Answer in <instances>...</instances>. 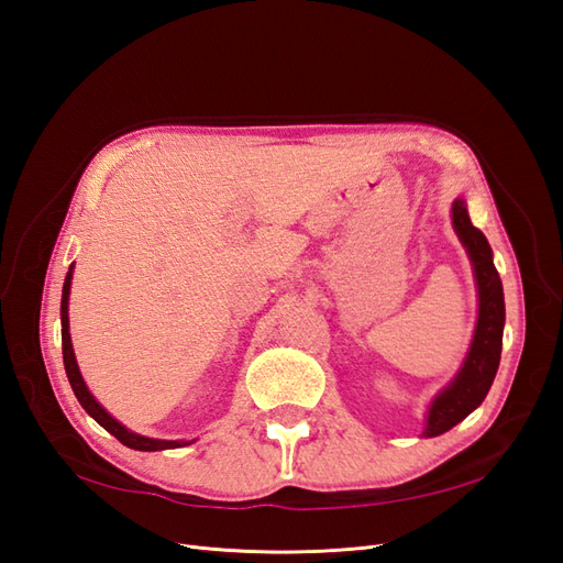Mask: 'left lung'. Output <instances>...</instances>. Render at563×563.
Segmentation results:
<instances>
[{
	"label": "left lung",
	"instance_id": "left-lung-1",
	"mask_svg": "<svg viewBox=\"0 0 563 563\" xmlns=\"http://www.w3.org/2000/svg\"><path fill=\"white\" fill-rule=\"evenodd\" d=\"M451 220L460 244L465 246L470 255L476 296H479V314H476L474 335L463 366L428 406L422 437H439L449 432L486 399L493 378L498 373L503 352L505 296L500 275L493 265V251L484 232L472 225L465 197H457L453 201Z\"/></svg>",
	"mask_w": 563,
	"mask_h": 563
}]
</instances>
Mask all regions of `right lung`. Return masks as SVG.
<instances>
[{"label": "right lung", "instance_id": "obj_1", "mask_svg": "<svg viewBox=\"0 0 563 563\" xmlns=\"http://www.w3.org/2000/svg\"><path fill=\"white\" fill-rule=\"evenodd\" d=\"M73 269L75 265H70L67 269V277L63 284V298H60V338H63V364H65V373H67V380L73 385V391L77 401L81 404L84 411H87L100 428H106L110 434H114L119 441H122L124 446L135 449V451H166V449H180V446H190L195 439H152V437H143V434H135L129 428H124L122 422L117 418H112L103 406L96 401V397L89 391L87 383L81 378V371L77 366L75 360V350H73V340H70V317H67V305H70V286H73Z\"/></svg>", "mask_w": 563, "mask_h": 563}]
</instances>
